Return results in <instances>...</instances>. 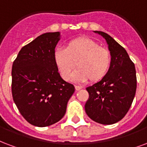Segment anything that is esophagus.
I'll list each match as a JSON object with an SVG mask.
<instances>
[{"label": "esophagus", "instance_id": "obj_1", "mask_svg": "<svg viewBox=\"0 0 147 147\" xmlns=\"http://www.w3.org/2000/svg\"><path fill=\"white\" fill-rule=\"evenodd\" d=\"M75 88H76V90H79L82 89V86H77V85H76V86H75Z\"/></svg>", "mask_w": 147, "mask_h": 147}]
</instances>
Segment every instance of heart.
Here are the masks:
<instances>
[{
  "mask_svg": "<svg viewBox=\"0 0 147 147\" xmlns=\"http://www.w3.org/2000/svg\"><path fill=\"white\" fill-rule=\"evenodd\" d=\"M54 61L61 76L69 81L72 76L76 82L100 81L107 76L111 65V54L108 49L100 46L92 39L80 37L68 42L66 47H59L54 52Z\"/></svg>",
  "mask_w": 147,
  "mask_h": 147,
  "instance_id": "obj_1",
  "label": "heart"
}]
</instances>
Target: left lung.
I'll use <instances>...</instances> for the list:
<instances>
[{
  "label": "left lung",
  "mask_w": 147,
  "mask_h": 147,
  "mask_svg": "<svg viewBox=\"0 0 147 147\" xmlns=\"http://www.w3.org/2000/svg\"><path fill=\"white\" fill-rule=\"evenodd\" d=\"M95 32L107 41L111 65L104 79L86 88L89 99L85 111L96 122L111 125L121 120L131 107L136 91V72L134 63L123 47L107 33Z\"/></svg>",
  "instance_id": "obj_1"
}]
</instances>
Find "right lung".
<instances>
[{
  "mask_svg": "<svg viewBox=\"0 0 147 147\" xmlns=\"http://www.w3.org/2000/svg\"><path fill=\"white\" fill-rule=\"evenodd\" d=\"M59 40V32L40 35L21 49L13 62V100L32 125L46 127L59 121L75 92L73 85L61 79L54 63Z\"/></svg>",
  "mask_w": 147,
  "mask_h": 147,
  "instance_id": "add662e5",
  "label": "right lung"
}]
</instances>
